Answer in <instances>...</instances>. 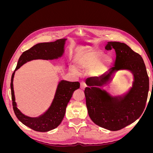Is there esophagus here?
<instances>
[{
	"mask_svg": "<svg viewBox=\"0 0 153 153\" xmlns=\"http://www.w3.org/2000/svg\"><path fill=\"white\" fill-rule=\"evenodd\" d=\"M85 87H86V84H85V82H82L80 83V88H81L82 89H84L85 88Z\"/></svg>",
	"mask_w": 153,
	"mask_h": 153,
	"instance_id": "34e87169",
	"label": "esophagus"
}]
</instances>
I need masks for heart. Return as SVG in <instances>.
<instances>
[{"instance_id":"b5f03b06","label":"heart","mask_w":153,"mask_h":153,"mask_svg":"<svg viewBox=\"0 0 153 153\" xmlns=\"http://www.w3.org/2000/svg\"><path fill=\"white\" fill-rule=\"evenodd\" d=\"M104 56L103 52H95L90 50H83L78 53L75 58V64L78 70L87 71L90 70L95 67V72L99 75L104 73L108 70L113 62L110 55ZM73 66L71 68V71L74 73L77 72V69Z\"/></svg>"}]
</instances>
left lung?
<instances>
[{"label": "left lung", "instance_id": "8db88e82", "mask_svg": "<svg viewBox=\"0 0 153 153\" xmlns=\"http://www.w3.org/2000/svg\"><path fill=\"white\" fill-rule=\"evenodd\" d=\"M115 50L114 66L100 77L85 80L84 93L88 114L98 126L110 131L120 130L135 122L145 108L149 88V77L140 55L124 43L110 41L105 49ZM121 70L130 71L132 86L121 96H114L102 89L113 74Z\"/></svg>", "mask_w": 153, "mask_h": 153}]
</instances>
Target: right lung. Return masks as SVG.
<instances>
[{
    "instance_id": "right-lung-1",
    "label": "right lung",
    "mask_w": 153,
    "mask_h": 153,
    "mask_svg": "<svg viewBox=\"0 0 153 153\" xmlns=\"http://www.w3.org/2000/svg\"><path fill=\"white\" fill-rule=\"evenodd\" d=\"M66 40L65 38L60 39L54 42L41 43L33 46L21 55L12 75L11 91L14 112L20 122L34 131L47 132L56 128L61 124L66 113L67 105L74 91L79 89L80 83L64 80L59 82L54 98L48 110L39 117H31L22 114L17 108L13 88V78L15 71L25 63L32 60H53L61 57L64 53V45Z\"/></svg>"
}]
</instances>
